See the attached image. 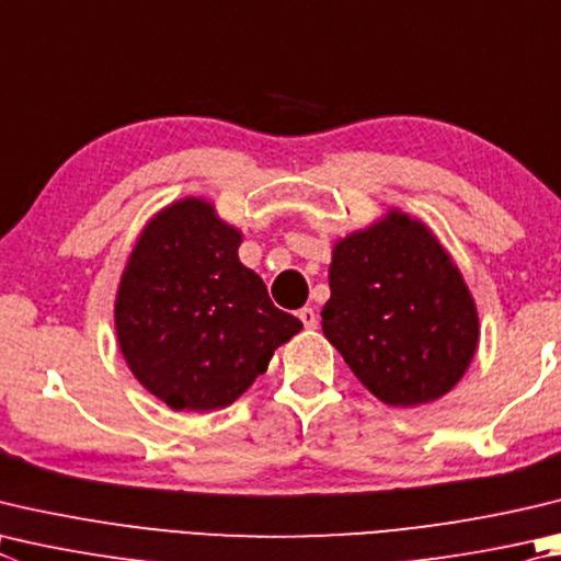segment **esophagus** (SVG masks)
<instances>
[{
	"label": "esophagus",
	"instance_id": "34e87169",
	"mask_svg": "<svg viewBox=\"0 0 561 561\" xmlns=\"http://www.w3.org/2000/svg\"><path fill=\"white\" fill-rule=\"evenodd\" d=\"M299 319L304 325H307V329H316V325H319V316H316V311L311 307L299 309Z\"/></svg>",
	"mask_w": 561,
	"mask_h": 561
}]
</instances>
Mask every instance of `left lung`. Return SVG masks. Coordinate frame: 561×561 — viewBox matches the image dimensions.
<instances>
[{"mask_svg":"<svg viewBox=\"0 0 561 561\" xmlns=\"http://www.w3.org/2000/svg\"><path fill=\"white\" fill-rule=\"evenodd\" d=\"M321 329L355 378L387 407L451 392L481 323L461 270L424 220L390 208L335 240Z\"/></svg>","mask_w":561,"mask_h":561,"instance_id":"left-lung-1","label":"left lung"}]
</instances>
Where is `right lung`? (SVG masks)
Returning <instances> with one entry per match:
<instances>
[{
    "instance_id": "right-lung-1",
    "label": "right lung",
    "mask_w": 561,
    "mask_h": 561,
    "mask_svg": "<svg viewBox=\"0 0 561 561\" xmlns=\"http://www.w3.org/2000/svg\"><path fill=\"white\" fill-rule=\"evenodd\" d=\"M242 230L186 196L147 220L115 294L119 351L137 382L176 412H213L267 370L301 331L240 262Z\"/></svg>"
}]
</instances>
